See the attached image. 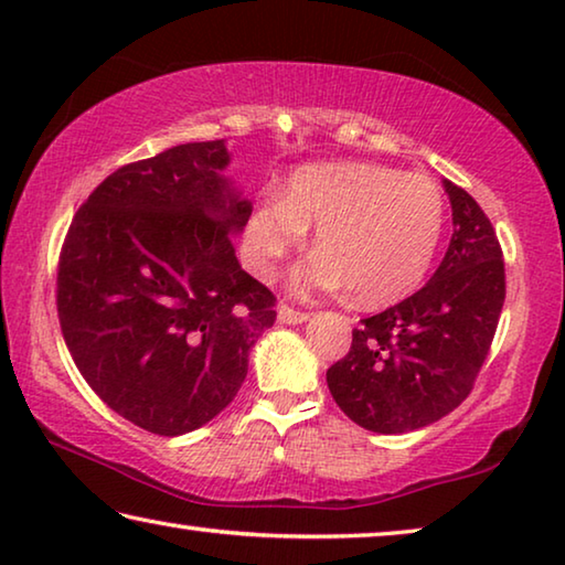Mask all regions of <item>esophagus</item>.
<instances>
[{
  "label": "esophagus",
  "instance_id": "obj_1",
  "mask_svg": "<svg viewBox=\"0 0 565 565\" xmlns=\"http://www.w3.org/2000/svg\"><path fill=\"white\" fill-rule=\"evenodd\" d=\"M306 319H309V313H306V311L294 309V306H289V303L279 306V321L281 323H303Z\"/></svg>",
  "mask_w": 565,
  "mask_h": 565
}]
</instances>
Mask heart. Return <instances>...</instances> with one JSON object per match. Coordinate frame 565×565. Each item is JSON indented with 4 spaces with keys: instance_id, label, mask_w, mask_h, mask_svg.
<instances>
[{
    "instance_id": "heart-1",
    "label": "heart",
    "mask_w": 565,
    "mask_h": 565,
    "mask_svg": "<svg viewBox=\"0 0 565 565\" xmlns=\"http://www.w3.org/2000/svg\"><path fill=\"white\" fill-rule=\"evenodd\" d=\"M446 202L426 174L381 164H319L289 179L284 196H264L244 232L252 269L271 279L286 254L317 226V246L294 274L303 294L349 286L351 301L386 306L414 294L436 259Z\"/></svg>"
}]
</instances>
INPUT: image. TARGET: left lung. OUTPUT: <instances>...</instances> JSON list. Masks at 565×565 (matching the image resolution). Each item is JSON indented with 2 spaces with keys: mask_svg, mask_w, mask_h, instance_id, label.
I'll list each match as a JSON object with an SVG mask.
<instances>
[{
  "mask_svg": "<svg viewBox=\"0 0 565 565\" xmlns=\"http://www.w3.org/2000/svg\"><path fill=\"white\" fill-rule=\"evenodd\" d=\"M444 184L454 236L434 279L361 319L349 353L327 371L333 401L366 431H416L461 406L499 327L505 299L499 236L466 189Z\"/></svg>",
  "mask_w": 565,
  "mask_h": 565,
  "instance_id": "1",
  "label": "left lung"
}]
</instances>
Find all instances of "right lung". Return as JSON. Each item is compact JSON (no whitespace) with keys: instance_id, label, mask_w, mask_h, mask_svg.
<instances>
[{"instance_id":"obj_1","label":"right lung","mask_w":565,"mask_h":565,"mask_svg":"<svg viewBox=\"0 0 565 565\" xmlns=\"http://www.w3.org/2000/svg\"><path fill=\"white\" fill-rule=\"evenodd\" d=\"M222 139L119 167L74 214L56 266L72 359L134 426L181 436L232 404L276 296L236 262L252 202L228 189Z\"/></svg>"}]
</instances>
